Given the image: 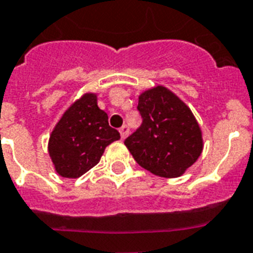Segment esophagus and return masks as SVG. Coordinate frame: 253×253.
<instances>
[{
  "label": "esophagus",
  "instance_id": "1",
  "mask_svg": "<svg viewBox=\"0 0 253 253\" xmlns=\"http://www.w3.org/2000/svg\"><path fill=\"white\" fill-rule=\"evenodd\" d=\"M120 134H121V138H125V137L129 134V126L128 125H123L120 128Z\"/></svg>",
  "mask_w": 253,
  "mask_h": 253
}]
</instances>
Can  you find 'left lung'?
Segmentation results:
<instances>
[{
    "instance_id": "1",
    "label": "left lung",
    "mask_w": 253,
    "mask_h": 253,
    "mask_svg": "<svg viewBox=\"0 0 253 253\" xmlns=\"http://www.w3.org/2000/svg\"><path fill=\"white\" fill-rule=\"evenodd\" d=\"M142 124L124 141L144 169L164 178L181 177L203 150L201 126L191 109L164 85L138 96Z\"/></svg>"
}]
</instances>
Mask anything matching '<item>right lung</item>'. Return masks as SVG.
I'll use <instances>...</instances> for the list:
<instances>
[{
	"mask_svg": "<svg viewBox=\"0 0 253 253\" xmlns=\"http://www.w3.org/2000/svg\"><path fill=\"white\" fill-rule=\"evenodd\" d=\"M120 138L109 126L108 115L97 107L96 93H84L74 101L48 140V154L60 177L79 178L97 165L105 148Z\"/></svg>",
	"mask_w": 253,
	"mask_h": 253,
	"instance_id": "1",
	"label": "right lung"
}]
</instances>
